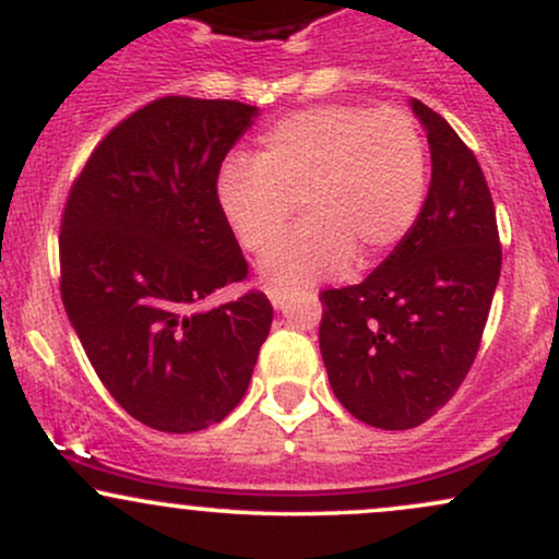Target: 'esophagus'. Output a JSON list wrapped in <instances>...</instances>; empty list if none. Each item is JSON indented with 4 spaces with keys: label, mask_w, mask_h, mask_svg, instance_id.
<instances>
[{
    "label": "esophagus",
    "mask_w": 559,
    "mask_h": 559,
    "mask_svg": "<svg viewBox=\"0 0 559 559\" xmlns=\"http://www.w3.org/2000/svg\"><path fill=\"white\" fill-rule=\"evenodd\" d=\"M267 297H271L275 310H286V305H288L286 288H267Z\"/></svg>",
    "instance_id": "34e87169"
}]
</instances>
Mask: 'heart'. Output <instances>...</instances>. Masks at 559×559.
Listing matches in <instances>:
<instances>
[{
	"mask_svg": "<svg viewBox=\"0 0 559 559\" xmlns=\"http://www.w3.org/2000/svg\"><path fill=\"white\" fill-rule=\"evenodd\" d=\"M428 186L426 141L407 112L320 105L286 115L258 141L254 163L228 157L215 176L223 221L249 252L305 213L260 260L278 288H301L383 260L418 223Z\"/></svg>",
	"mask_w": 559,
	"mask_h": 559,
	"instance_id": "heart-1",
	"label": "heart"
}]
</instances>
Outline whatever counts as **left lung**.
I'll list each match as a JSON object with an SVG mask.
<instances>
[{
    "instance_id": "left-lung-1",
    "label": "left lung",
    "mask_w": 559,
    "mask_h": 559,
    "mask_svg": "<svg viewBox=\"0 0 559 559\" xmlns=\"http://www.w3.org/2000/svg\"><path fill=\"white\" fill-rule=\"evenodd\" d=\"M431 146L420 217L362 284L320 294V355L336 400L383 431L426 423L478 355L502 271L497 213L476 155L418 99Z\"/></svg>"
}]
</instances>
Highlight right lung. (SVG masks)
<instances>
[{
  "label": "right lung",
  "instance_id": "1",
  "mask_svg": "<svg viewBox=\"0 0 559 559\" xmlns=\"http://www.w3.org/2000/svg\"><path fill=\"white\" fill-rule=\"evenodd\" d=\"M258 107L163 96L99 141L60 226L62 305L115 402L155 431L221 423L252 381L273 305L249 292L215 176Z\"/></svg>",
  "mask_w": 559,
  "mask_h": 559
}]
</instances>
